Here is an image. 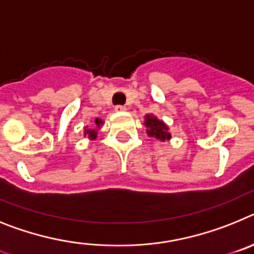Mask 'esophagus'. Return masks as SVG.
Instances as JSON below:
<instances>
[{
  "label": "esophagus",
  "instance_id": "34e87169",
  "mask_svg": "<svg viewBox=\"0 0 254 254\" xmlns=\"http://www.w3.org/2000/svg\"><path fill=\"white\" fill-rule=\"evenodd\" d=\"M125 110H127V107H125V106H123V105L115 106V111H116V112H123V111H125Z\"/></svg>",
  "mask_w": 254,
  "mask_h": 254
}]
</instances>
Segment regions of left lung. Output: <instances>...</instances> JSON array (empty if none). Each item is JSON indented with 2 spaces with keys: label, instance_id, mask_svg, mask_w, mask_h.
Here are the masks:
<instances>
[{
  "label": "left lung",
  "instance_id": "8db88e82",
  "mask_svg": "<svg viewBox=\"0 0 254 254\" xmlns=\"http://www.w3.org/2000/svg\"><path fill=\"white\" fill-rule=\"evenodd\" d=\"M144 125L147 127V134L149 136H154L156 139H160L161 142H165L166 139L171 138V134L167 131L169 130L167 125L164 121L158 120L157 118H154L152 115L145 116Z\"/></svg>",
  "mask_w": 254,
  "mask_h": 254
}]
</instances>
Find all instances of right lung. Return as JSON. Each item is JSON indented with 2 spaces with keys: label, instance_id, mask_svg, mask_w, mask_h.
Instances as JSON below:
<instances>
[{
  "label": "right lung",
  "instance_id": "right-lung-1",
  "mask_svg": "<svg viewBox=\"0 0 254 254\" xmlns=\"http://www.w3.org/2000/svg\"><path fill=\"white\" fill-rule=\"evenodd\" d=\"M94 123H96V125L97 127H100L101 124H102V120H100V119H96V121H94ZM85 133L84 134H88V136H89L90 139H96V136H97V130H94V129H85L84 130Z\"/></svg>",
  "mask_w": 254,
  "mask_h": 254
}]
</instances>
